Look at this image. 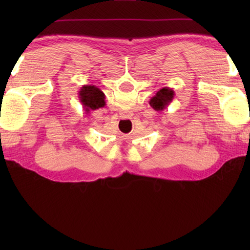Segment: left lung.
I'll return each mask as SVG.
<instances>
[{
  "label": "left lung",
  "instance_id": "obj_1",
  "mask_svg": "<svg viewBox=\"0 0 250 250\" xmlns=\"http://www.w3.org/2000/svg\"><path fill=\"white\" fill-rule=\"evenodd\" d=\"M174 90L170 87H163L155 92V95L150 99L149 104L155 111H163L168 107L174 98Z\"/></svg>",
  "mask_w": 250,
  "mask_h": 250
}]
</instances>
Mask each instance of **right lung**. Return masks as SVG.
<instances>
[{
  "label": "right lung",
  "mask_w": 250,
  "mask_h": 250,
  "mask_svg": "<svg viewBox=\"0 0 250 250\" xmlns=\"http://www.w3.org/2000/svg\"><path fill=\"white\" fill-rule=\"evenodd\" d=\"M78 98L83 108L87 113L90 110L104 107L105 96L103 90L95 84H83L78 92Z\"/></svg>",
  "instance_id": "1"
}]
</instances>
